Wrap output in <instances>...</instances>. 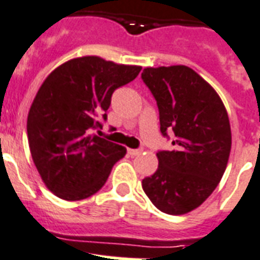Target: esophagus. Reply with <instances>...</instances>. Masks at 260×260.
<instances>
[{
  "mask_svg": "<svg viewBox=\"0 0 260 260\" xmlns=\"http://www.w3.org/2000/svg\"><path fill=\"white\" fill-rule=\"evenodd\" d=\"M127 153L130 156H140L141 153H142V149H127Z\"/></svg>",
  "mask_w": 260,
  "mask_h": 260,
  "instance_id": "obj_1",
  "label": "esophagus"
}]
</instances>
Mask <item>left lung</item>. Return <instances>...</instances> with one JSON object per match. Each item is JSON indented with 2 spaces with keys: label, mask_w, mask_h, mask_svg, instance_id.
<instances>
[{
  "label": "left lung",
  "mask_w": 260,
  "mask_h": 260,
  "mask_svg": "<svg viewBox=\"0 0 260 260\" xmlns=\"http://www.w3.org/2000/svg\"><path fill=\"white\" fill-rule=\"evenodd\" d=\"M141 77L156 99L160 130L175 133L174 150L157 153V171L142 188L158 210L179 216L201 206L228 164V112L213 86L184 65L146 68Z\"/></svg>",
  "instance_id": "obj_1"
}]
</instances>
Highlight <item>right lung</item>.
Wrapping results in <instances>:
<instances>
[{
  "label": "right lung",
  "instance_id": "add662e5",
  "mask_svg": "<svg viewBox=\"0 0 260 260\" xmlns=\"http://www.w3.org/2000/svg\"><path fill=\"white\" fill-rule=\"evenodd\" d=\"M141 66L88 55L53 70L28 112L32 160L48 190L65 201L98 192L126 148L92 134L107 119L114 90L133 81Z\"/></svg>",
  "mask_w": 260,
  "mask_h": 260
}]
</instances>
